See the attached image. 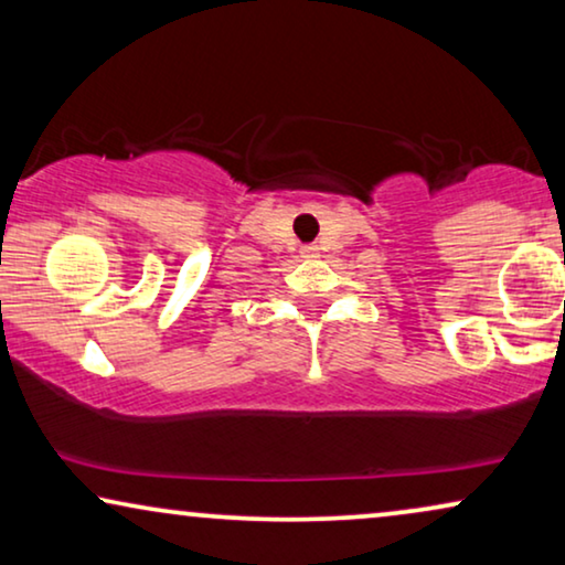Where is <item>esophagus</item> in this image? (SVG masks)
I'll use <instances>...</instances> for the list:
<instances>
[{"mask_svg":"<svg viewBox=\"0 0 565 565\" xmlns=\"http://www.w3.org/2000/svg\"><path fill=\"white\" fill-rule=\"evenodd\" d=\"M316 246H303V249H300V254H303V257H316Z\"/></svg>","mask_w":565,"mask_h":565,"instance_id":"34e87169","label":"esophagus"}]
</instances>
